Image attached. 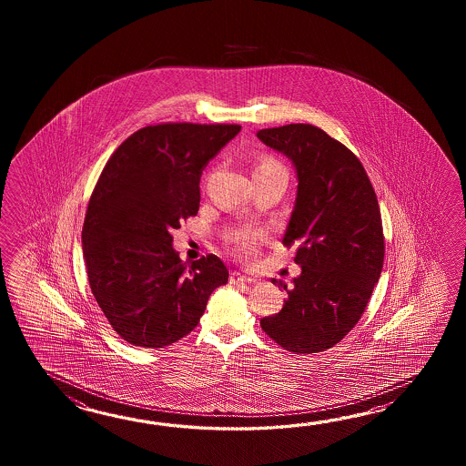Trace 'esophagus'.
<instances>
[{
	"label": "esophagus",
	"mask_w": 466,
	"mask_h": 466,
	"mask_svg": "<svg viewBox=\"0 0 466 466\" xmlns=\"http://www.w3.org/2000/svg\"><path fill=\"white\" fill-rule=\"evenodd\" d=\"M253 281H255V278L241 275L239 271H233L231 277H229V283L231 285H243V283H253Z\"/></svg>",
	"instance_id": "obj_1"
}]
</instances>
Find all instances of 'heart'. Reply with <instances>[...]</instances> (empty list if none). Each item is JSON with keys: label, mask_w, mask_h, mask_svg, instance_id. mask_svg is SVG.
Instances as JSON below:
<instances>
[{"label": "heart", "mask_w": 466, "mask_h": 466, "mask_svg": "<svg viewBox=\"0 0 466 466\" xmlns=\"http://www.w3.org/2000/svg\"><path fill=\"white\" fill-rule=\"evenodd\" d=\"M273 167H279V165H277L275 161H269V159L258 165V168H273ZM255 241H257V235L253 231H247V229L238 231V233L231 237L233 248H235V251H238L239 255H248L255 247Z\"/></svg>", "instance_id": "1"}]
</instances>
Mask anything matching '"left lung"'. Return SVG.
<instances>
[{
  "label": "left lung",
  "instance_id": "left-lung-1",
  "mask_svg": "<svg viewBox=\"0 0 466 466\" xmlns=\"http://www.w3.org/2000/svg\"><path fill=\"white\" fill-rule=\"evenodd\" d=\"M268 148L297 173V198L283 245L301 268L281 311L259 325L293 353H318L347 337L363 315L383 268L377 195L360 159L313 125L259 129Z\"/></svg>",
  "mask_w": 466,
  "mask_h": 466
}]
</instances>
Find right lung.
I'll return each mask as SVG.
<instances>
[{"label": "right lung", "mask_w": 466, "mask_h": 466, "mask_svg": "<svg viewBox=\"0 0 466 466\" xmlns=\"http://www.w3.org/2000/svg\"><path fill=\"white\" fill-rule=\"evenodd\" d=\"M239 125L165 123L125 139L101 171L81 231L89 287L109 325L135 347L187 337L228 283L215 255L191 267L171 231L199 208V178Z\"/></svg>", "instance_id": "obj_1"}]
</instances>
